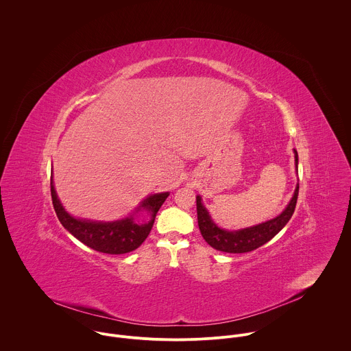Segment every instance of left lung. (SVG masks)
I'll return each instance as SVG.
<instances>
[{"label":"left lung","mask_w":351,"mask_h":351,"mask_svg":"<svg viewBox=\"0 0 351 351\" xmlns=\"http://www.w3.org/2000/svg\"><path fill=\"white\" fill-rule=\"evenodd\" d=\"M294 156H295V167L298 170V154L294 149ZM298 189L300 184H297L294 195L289 203V206L285 208V211L264 223L256 225L253 228L247 229H241L237 232H228L221 228H218L214 221L211 219L208 211L202 203V197H196V207H197V222H199V229L203 238L208 245H211L214 249L221 250V252H228V253H246L252 252L265 242H268L271 238H274L276 234L279 233L286 223L290 221V218L294 214L297 199H298Z\"/></svg>","instance_id":"8db88e82"}]
</instances>
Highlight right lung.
<instances>
[{
  "label": "right lung",
  "mask_w": 351,
  "mask_h": 351,
  "mask_svg": "<svg viewBox=\"0 0 351 351\" xmlns=\"http://www.w3.org/2000/svg\"><path fill=\"white\" fill-rule=\"evenodd\" d=\"M50 188L53 207L61 225L88 247L108 254H123L137 249L148 237L159 208L169 196V192L152 195L136 210H145L151 215V221L137 223L133 217H129L116 222H93L76 219L65 211L57 197L53 178L50 180Z\"/></svg>",
  "instance_id": "obj_1"
}]
</instances>
